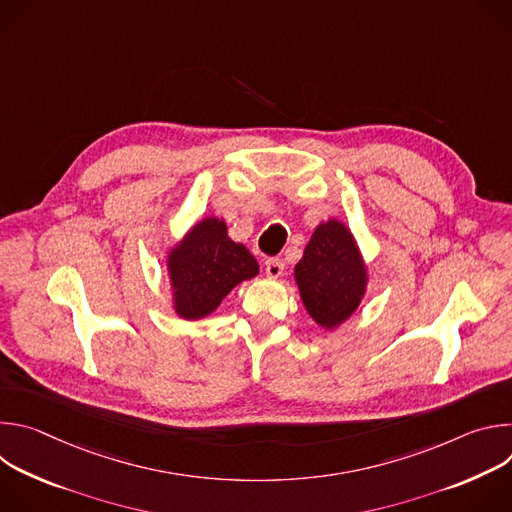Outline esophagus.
<instances>
[{
	"mask_svg": "<svg viewBox=\"0 0 512 512\" xmlns=\"http://www.w3.org/2000/svg\"><path fill=\"white\" fill-rule=\"evenodd\" d=\"M265 273L269 277H279L283 273V261L277 257H271L265 261Z\"/></svg>",
	"mask_w": 512,
	"mask_h": 512,
	"instance_id": "obj_1",
	"label": "esophagus"
}]
</instances>
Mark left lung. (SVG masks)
<instances>
[{"mask_svg": "<svg viewBox=\"0 0 512 512\" xmlns=\"http://www.w3.org/2000/svg\"><path fill=\"white\" fill-rule=\"evenodd\" d=\"M300 296L310 316L324 328L346 320L360 304L367 269L350 231L338 223H322L296 265Z\"/></svg>", "mask_w": 512, "mask_h": 512, "instance_id": "obj_1", "label": "left lung"}]
</instances>
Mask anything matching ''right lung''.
<instances>
[{
    "mask_svg": "<svg viewBox=\"0 0 512 512\" xmlns=\"http://www.w3.org/2000/svg\"><path fill=\"white\" fill-rule=\"evenodd\" d=\"M176 291V312L186 320L204 318L221 306L229 291L259 273L249 249L227 235L225 221L198 223L168 259Z\"/></svg>",
    "mask_w": 512,
    "mask_h": 512,
    "instance_id": "1",
    "label": "right lung"
}]
</instances>
